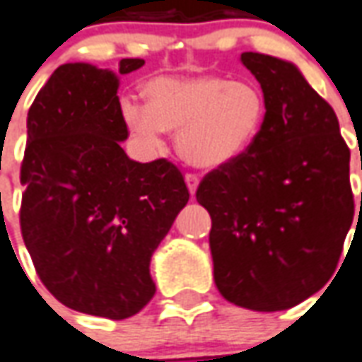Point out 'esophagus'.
<instances>
[{"label":"esophagus","mask_w":362,"mask_h":362,"mask_svg":"<svg viewBox=\"0 0 362 362\" xmlns=\"http://www.w3.org/2000/svg\"><path fill=\"white\" fill-rule=\"evenodd\" d=\"M185 181H187V187H189V193L193 194L197 191V187H199V175L197 173H187L185 175Z\"/></svg>","instance_id":"1"}]
</instances>
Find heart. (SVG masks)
Listing matches in <instances>:
<instances>
[{"label":"heart","instance_id":"1","mask_svg":"<svg viewBox=\"0 0 362 362\" xmlns=\"http://www.w3.org/2000/svg\"><path fill=\"white\" fill-rule=\"evenodd\" d=\"M144 97L146 107L122 103V119L132 136L156 148L163 130L177 132L181 158L202 169L238 160L257 138L267 115L255 83L220 76L150 79Z\"/></svg>","mask_w":362,"mask_h":362}]
</instances>
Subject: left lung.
Returning <instances> with one entry per match:
<instances>
[{"instance_id": "1", "label": "left lung", "mask_w": 362, "mask_h": 362, "mask_svg": "<svg viewBox=\"0 0 362 362\" xmlns=\"http://www.w3.org/2000/svg\"><path fill=\"white\" fill-rule=\"evenodd\" d=\"M242 64L261 83L265 122L238 160L204 175L197 201L212 218L220 294L276 312L316 294L337 269L355 214L351 152L329 103L294 64L257 52Z\"/></svg>"}]
</instances>
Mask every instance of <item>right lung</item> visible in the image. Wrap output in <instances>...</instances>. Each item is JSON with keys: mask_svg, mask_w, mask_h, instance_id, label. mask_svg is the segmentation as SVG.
I'll return each mask as SVG.
<instances>
[{"mask_svg": "<svg viewBox=\"0 0 362 362\" xmlns=\"http://www.w3.org/2000/svg\"><path fill=\"white\" fill-rule=\"evenodd\" d=\"M144 66L124 58L119 74ZM119 78L64 64L27 117L21 234L37 275L64 306L124 320L156 294L150 259L189 201L175 163L130 160Z\"/></svg>", "mask_w": 362, "mask_h": 362, "instance_id": "1", "label": "right lung"}]
</instances>
